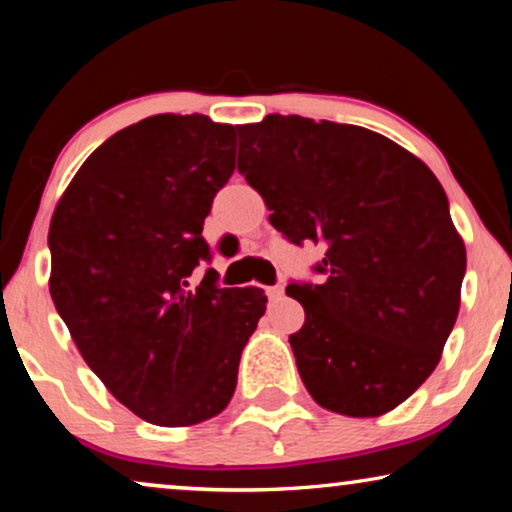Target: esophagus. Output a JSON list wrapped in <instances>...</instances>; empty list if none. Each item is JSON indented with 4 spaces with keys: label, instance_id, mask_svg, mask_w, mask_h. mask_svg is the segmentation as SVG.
I'll return each instance as SVG.
<instances>
[{
    "label": "esophagus",
    "instance_id": "34e87169",
    "mask_svg": "<svg viewBox=\"0 0 512 512\" xmlns=\"http://www.w3.org/2000/svg\"><path fill=\"white\" fill-rule=\"evenodd\" d=\"M268 296H270V300H279V298L284 296V286L282 284L268 286Z\"/></svg>",
    "mask_w": 512,
    "mask_h": 512
}]
</instances>
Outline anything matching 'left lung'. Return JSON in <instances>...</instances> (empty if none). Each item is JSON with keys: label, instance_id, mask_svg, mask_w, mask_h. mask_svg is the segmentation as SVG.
Masks as SVG:
<instances>
[{"label": "left lung", "instance_id": "left-lung-1", "mask_svg": "<svg viewBox=\"0 0 512 512\" xmlns=\"http://www.w3.org/2000/svg\"><path fill=\"white\" fill-rule=\"evenodd\" d=\"M237 170L293 244H324L321 284H289V335L321 408L380 417L438 366L461 303L466 247L429 167L359 125L270 114L240 125Z\"/></svg>", "mask_w": 512, "mask_h": 512}]
</instances>
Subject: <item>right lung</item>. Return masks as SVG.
<instances>
[{
    "mask_svg": "<svg viewBox=\"0 0 512 512\" xmlns=\"http://www.w3.org/2000/svg\"><path fill=\"white\" fill-rule=\"evenodd\" d=\"M235 125L149 116L90 153L55 207L48 289L83 361L156 426H193L233 398L263 289H219L202 237L235 172Z\"/></svg>",
    "mask_w": 512,
    "mask_h": 512,
    "instance_id": "right-lung-1",
    "label": "right lung"
}]
</instances>
